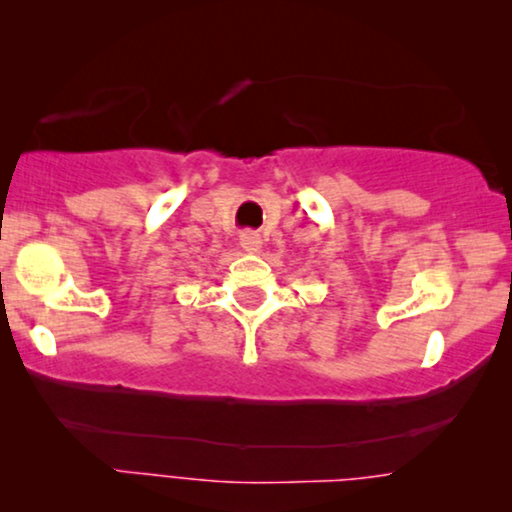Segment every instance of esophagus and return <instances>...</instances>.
I'll list each match as a JSON object with an SVG mask.
<instances>
[{"label":"esophagus","instance_id":"obj_1","mask_svg":"<svg viewBox=\"0 0 512 512\" xmlns=\"http://www.w3.org/2000/svg\"><path fill=\"white\" fill-rule=\"evenodd\" d=\"M240 244L244 251H249V254H256V251H261L263 247V237L258 230H242L240 233Z\"/></svg>","mask_w":512,"mask_h":512}]
</instances>
